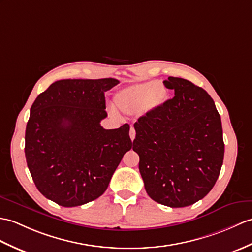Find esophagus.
<instances>
[{
  "mask_svg": "<svg viewBox=\"0 0 252 252\" xmlns=\"http://www.w3.org/2000/svg\"><path fill=\"white\" fill-rule=\"evenodd\" d=\"M135 130H134V127L133 126H131V128H130V137H131V139L133 140L134 138H135Z\"/></svg>",
  "mask_w": 252,
  "mask_h": 252,
  "instance_id": "34e87169",
  "label": "esophagus"
}]
</instances>
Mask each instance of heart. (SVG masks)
I'll list each match as a JSON object with an SVG mask.
<instances>
[{"label": "heart", "instance_id": "1", "mask_svg": "<svg viewBox=\"0 0 252 252\" xmlns=\"http://www.w3.org/2000/svg\"><path fill=\"white\" fill-rule=\"evenodd\" d=\"M167 98V91L156 80L134 85L119 91L115 96V104L121 112L135 114L142 110L151 112L161 107Z\"/></svg>", "mask_w": 252, "mask_h": 252}]
</instances>
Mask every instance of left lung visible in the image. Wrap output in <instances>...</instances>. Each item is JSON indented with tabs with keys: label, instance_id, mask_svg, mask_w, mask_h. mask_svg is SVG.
Masks as SVG:
<instances>
[{
	"label": "left lung",
	"instance_id": "1",
	"mask_svg": "<svg viewBox=\"0 0 252 252\" xmlns=\"http://www.w3.org/2000/svg\"><path fill=\"white\" fill-rule=\"evenodd\" d=\"M175 96L134 124L133 150L147 194L169 207H186L206 196L223 163L221 118L214 99L191 81H163Z\"/></svg>",
	"mask_w": 252,
	"mask_h": 252
}]
</instances>
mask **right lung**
<instances>
[{
    "label": "right lung",
    "mask_w": 252,
    "mask_h": 252,
    "mask_svg": "<svg viewBox=\"0 0 252 252\" xmlns=\"http://www.w3.org/2000/svg\"><path fill=\"white\" fill-rule=\"evenodd\" d=\"M115 78L62 79L35 99L26 128L25 154L38 191L64 207L84 205L106 191L132 148L130 126L105 130V92Z\"/></svg>",
    "instance_id": "obj_1"
}]
</instances>
